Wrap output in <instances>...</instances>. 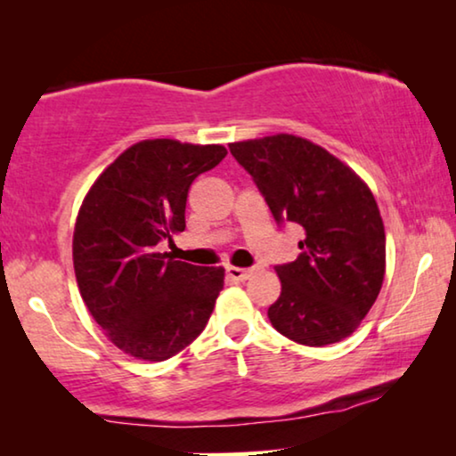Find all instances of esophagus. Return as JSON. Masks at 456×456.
Listing matches in <instances>:
<instances>
[{
    "label": "esophagus",
    "mask_w": 456,
    "mask_h": 456,
    "mask_svg": "<svg viewBox=\"0 0 456 456\" xmlns=\"http://www.w3.org/2000/svg\"><path fill=\"white\" fill-rule=\"evenodd\" d=\"M253 272H255V267H234V265H228L226 267V276L230 278V280H234V282H245V280H248L253 276Z\"/></svg>",
    "instance_id": "esophagus-1"
}]
</instances>
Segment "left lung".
Listing matches in <instances>:
<instances>
[{"mask_svg": "<svg viewBox=\"0 0 456 456\" xmlns=\"http://www.w3.org/2000/svg\"><path fill=\"white\" fill-rule=\"evenodd\" d=\"M276 222L303 228L301 255L278 265L282 284L267 309L286 338L326 346L351 336L370 314L386 273V232L370 186L345 161L303 136L230 142Z\"/></svg>", "mask_w": 456, "mask_h": 456, "instance_id": "8db88e82", "label": "left lung"}]
</instances>
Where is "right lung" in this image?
Returning a JSON list of instances; mask_svg holds the SVG:
<instances>
[{
    "instance_id": "1",
    "label": "right lung",
    "mask_w": 456,
    "mask_h": 456,
    "mask_svg": "<svg viewBox=\"0 0 456 456\" xmlns=\"http://www.w3.org/2000/svg\"><path fill=\"white\" fill-rule=\"evenodd\" d=\"M226 153L224 145L139 141L99 174L83 199L72 236L80 297L130 357L170 359L209 322L224 267L167 259L155 247L186 228L192 180Z\"/></svg>"
}]
</instances>
